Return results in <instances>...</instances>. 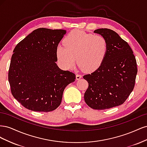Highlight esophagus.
<instances>
[{
  "label": "esophagus",
  "mask_w": 147,
  "mask_h": 147,
  "mask_svg": "<svg viewBox=\"0 0 147 147\" xmlns=\"http://www.w3.org/2000/svg\"><path fill=\"white\" fill-rule=\"evenodd\" d=\"M82 77V76L81 75H80V74H77L76 75V79L77 80H80Z\"/></svg>",
  "instance_id": "obj_1"
}]
</instances>
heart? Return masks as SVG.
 Instances as JSON below:
<instances>
[{"label":"heart","instance_id":"heart-1","mask_svg":"<svg viewBox=\"0 0 147 147\" xmlns=\"http://www.w3.org/2000/svg\"><path fill=\"white\" fill-rule=\"evenodd\" d=\"M64 45L56 48L57 62L62 68H74L76 59L80 67L87 72L98 69L105 60L109 50L107 39L81 30H74L66 35Z\"/></svg>","mask_w":147,"mask_h":147}]
</instances>
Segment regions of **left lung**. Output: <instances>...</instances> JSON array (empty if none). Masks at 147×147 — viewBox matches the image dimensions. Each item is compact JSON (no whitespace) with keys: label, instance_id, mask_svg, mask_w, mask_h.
Segmentation results:
<instances>
[{"label":"left lung","instance_id":"left-lung-1","mask_svg":"<svg viewBox=\"0 0 147 147\" xmlns=\"http://www.w3.org/2000/svg\"><path fill=\"white\" fill-rule=\"evenodd\" d=\"M94 32L107 39L109 50L100 67L83 76L88 83L84 99L90 107L105 110L123 104L130 95L135 85L137 63L130 46L115 31L102 28Z\"/></svg>","mask_w":147,"mask_h":147}]
</instances>
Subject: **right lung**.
Here are the masks:
<instances>
[{
	"mask_svg": "<svg viewBox=\"0 0 147 147\" xmlns=\"http://www.w3.org/2000/svg\"><path fill=\"white\" fill-rule=\"evenodd\" d=\"M66 33L38 28L17 44L8 71L13 97L27 109L48 112L60 105L65 88L75 74L59 68L56 48Z\"/></svg>",
	"mask_w": 147,
	"mask_h": 147,
	"instance_id": "add662e5",
	"label": "right lung"
}]
</instances>
